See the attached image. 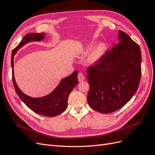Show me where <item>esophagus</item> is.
<instances>
[{"mask_svg":"<svg viewBox=\"0 0 155 155\" xmlns=\"http://www.w3.org/2000/svg\"><path fill=\"white\" fill-rule=\"evenodd\" d=\"M78 81L79 82H81V81L85 80V76H83V74L82 73H79L78 74Z\"/></svg>","mask_w":155,"mask_h":155,"instance_id":"obj_1","label":"esophagus"}]
</instances>
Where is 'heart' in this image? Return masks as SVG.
Listing matches in <instances>:
<instances>
[{
	"instance_id": "1",
	"label": "heart",
	"mask_w": 155,
	"mask_h": 155,
	"mask_svg": "<svg viewBox=\"0 0 155 155\" xmlns=\"http://www.w3.org/2000/svg\"><path fill=\"white\" fill-rule=\"evenodd\" d=\"M107 50V46L104 43H101L96 46L87 56V61L90 64L97 63L103 57Z\"/></svg>"
}]
</instances>
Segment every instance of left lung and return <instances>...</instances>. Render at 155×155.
I'll list each match as a JSON object with an SVG mask.
<instances>
[{
	"label": "left lung",
	"instance_id": "obj_1",
	"mask_svg": "<svg viewBox=\"0 0 155 155\" xmlns=\"http://www.w3.org/2000/svg\"><path fill=\"white\" fill-rule=\"evenodd\" d=\"M119 44L87 70L88 105L101 113H111L130 101L141 78L142 55L139 45L123 31Z\"/></svg>",
	"mask_w": 155,
	"mask_h": 155
}]
</instances>
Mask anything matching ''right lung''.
<instances>
[{"mask_svg": "<svg viewBox=\"0 0 155 155\" xmlns=\"http://www.w3.org/2000/svg\"><path fill=\"white\" fill-rule=\"evenodd\" d=\"M45 34L43 33L28 34L23 37L21 43L12 50L11 60L12 80L17 95L28 107L38 114L53 117L61 114L67 108L68 96L78 83V71L76 70L69 76L62 79L59 85L50 94L39 98L31 97L25 94L18 87L13 74V58L17 51L28 42L41 41L45 38Z\"/></svg>", "mask_w": 155, "mask_h": 155, "instance_id": "obj_1", "label": "right lung"}]
</instances>
